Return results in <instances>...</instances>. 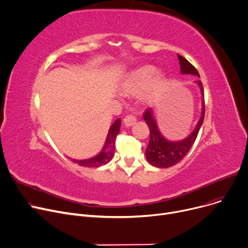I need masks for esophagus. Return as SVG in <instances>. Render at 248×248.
<instances>
[{"label":"esophagus","instance_id":"obj_1","mask_svg":"<svg viewBox=\"0 0 248 248\" xmlns=\"http://www.w3.org/2000/svg\"><path fill=\"white\" fill-rule=\"evenodd\" d=\"M136 122H137V118L135 117V115H133V114H128L124 119V124L126 126H131Z\"/></svg>","mask_w":248,"mask_h":248}]
</instances>
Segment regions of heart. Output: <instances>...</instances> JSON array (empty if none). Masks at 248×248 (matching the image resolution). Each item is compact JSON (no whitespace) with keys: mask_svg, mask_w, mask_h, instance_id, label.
Listing matches in <instances>:
<instances>
[{"mask_svg":"<svg viewBox=\"0 0 248 248\" xmlns=\"http://www.w3.org/2000/svg\"><path fill=\"white\" fill-rule=\"evenodd\" d=\"M155 72L153 65H142L136 69L127 76L122 90L125 93L136 94L145 89L142 98L145 102L153 101L160 93L166 82L164 77L161 74L155 75Z\"/></svg>","mask_w":248,"mask_h":248,"instance_id":"1","label":"heart"}]
</instances>
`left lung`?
Returning <instances> with one entry per match:
<instances>
[{"instance_id":"1","label":"left lung","mask_w":248,"mask_h":248,"mask_svg":"<svg viewBox=\"0 0 248 248\" xmlns=\"http://www.w3.org/2000/svg\"><path fill=\"white\" fill-rule=\"evenodd\" d=\"M180 64V71L183 74H191L200 77L199 72L194 68L186 59L181 57L180 55H177ZM202 93L203 95V104H202V114L201 117V120L197 124L195 129L192 131V134L186 138V140L181 141H170L164 139L156 126L155 121L154 119V115L151 108H147L144 110L142 118L146 122V124L150 128L151 138L150 142L145 150V157L147 161L150 162L152 166L155 168L160 169H167L170 168L174 164L178 163L180 160H183L184 157L188 154L190 151L191 146L193 145L199 131L201 129V126L204 120V112H205V106H204V94H203V86L202 80H197Z\"/></svg>"}]
</instances>
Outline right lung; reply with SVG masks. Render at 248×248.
Instances as JSON below:
<instances>
[{"label": "right lung", "mask_w": 248, "mask_h": 248, "mask_svg": "<svg viewBox=\"0 0 248 248\" xmlns=\"http://www.w3.org/2000/svg\"><path fill=\"white\" fill-rule=\"evenodd\" d=\"M120 127H121V119H118L110 126L107 140H106V144L104 146V150L100 155H97L96 156L90 159H84V160L72 159L73 162L78 163V166L85 167V168H98L108 163L114 155L115 139H117V136L120 133Z\"/></svg>", "instance_id": "right-lung-1"}]
</instances>
